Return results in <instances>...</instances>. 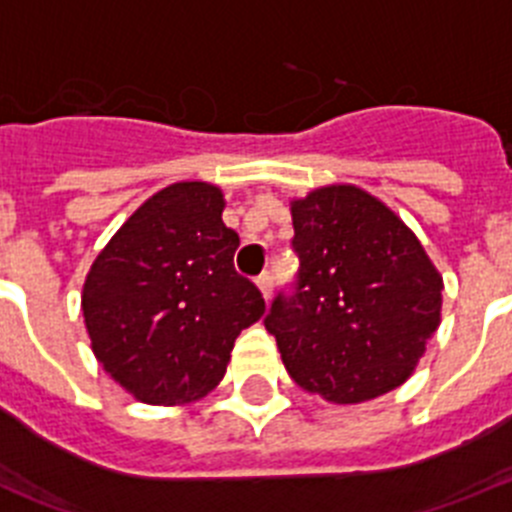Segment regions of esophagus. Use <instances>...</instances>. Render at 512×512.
I'll return each mask as SVG.
<instances>
[{
	"instance_id": "1",
	"label": "esophagus",
	"mask_w": 512,
	"mask_h": 512,
	"mask_svg": "<svg viewBox=\"0 0 512 512\" xmlns=\"http://www.w3.org/2000/svg\"><path fill=\"white\" fill-rule=\"evenodd\" d=\"M255 283H257V288H260L262 298H265V301H267V298H270V290H273V275L262 273L260 278L255 280Z\"/></svg>"
}]
</instances>
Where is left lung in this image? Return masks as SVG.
<instances>
[{"mask_svg": "<svg viewBox=\"0 0 512 512\" xmlns=\"http://www.w3.org/2000/svg\"><path fill=\"white\" fill-rule=\"evenodd\" d=\"M298 275L265 316L288 375L329 403L403 385L441 324V280L416 234L357 186L290 201Z\"/></svg>", "mask_w": 512, "mask_h": 512, "instance_id": "left-lung-1", "label": "left lung"}]
</instances>
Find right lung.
<instances>
[{
  "instance_id": "right-lung-1",
  "label": "right lung",
  "mask_w": 512,
  "mask_h": 512,
  "mask_svg": "<svg viewBox=\"0 0 512 512\" xmlns=\"http://www.w3.org/2000/svg\"><path fill=\"white\" fill-rule=\"evenodd\" d=\"M224 193L181 181L145 201L99 252L81 293L101 367L142 403L196 400L219 385L239 331L265 313L234 270Z\"/></svg>"
}]
</instances>
